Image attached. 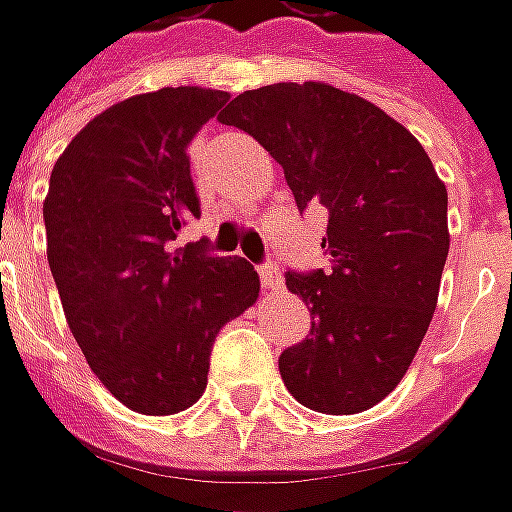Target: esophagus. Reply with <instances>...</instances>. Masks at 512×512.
Masks as SVG:
<instances>
[{"instance_id": "34e87169", "label": "esophagus", "mask_w": 512, "mask_h": 512, "mask_svg": "<svg viewBox=\"0 0 512 512\" xmlns=\"http://www.w3.org/2000/svg\"><path fill=\"white\" fill-rule=\"evenodd\" d=\"M260 283H263V289L272 291V294H283V277H280V272H277V266H274V263L260 266Z\"/></svg>"}]
</instances>
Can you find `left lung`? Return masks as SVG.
<instances>
[{"label":"left lung","instance_id":"left-lung-1","mask_svg":"<svg viewBox=\"0 0 512 512\" xmlns=\"http://www.w3.org/2000/svg\"><path fill=\"white\" fill-rule=\"evenodd\" d=\"M221 121L283 167L300 212L328 209V269L286 274L311 311V337L280 354L289 394L331 416L374 408L431 326L450 249L448 189L399 121L326 81L246 90Z\"/></svg>","mask_w":512,"mask_h":512}]
</instances>
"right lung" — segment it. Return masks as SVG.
Returning a JSON list of instances; mask_svg holds the SVG:
<instances>
[{
  "instance_id": "1",
  "label": "right lung",
  "mask_w": 512,
  "mask_h": 512,
  "mask_svg": "<svg viewBox=\"0 0 512 512\" xmlns=\"http://www.w3.org/2000/svg\"><path fill=\"white\" fill-rule=\"evenodd\" d=\"M226 101L206 87L124 98L50 172L47 263L67 326L101 385L135 414L195 405L218 331L260 294L243 257L169 246L201 215L186 144Z\"/></svg>"
}]
</instances>
